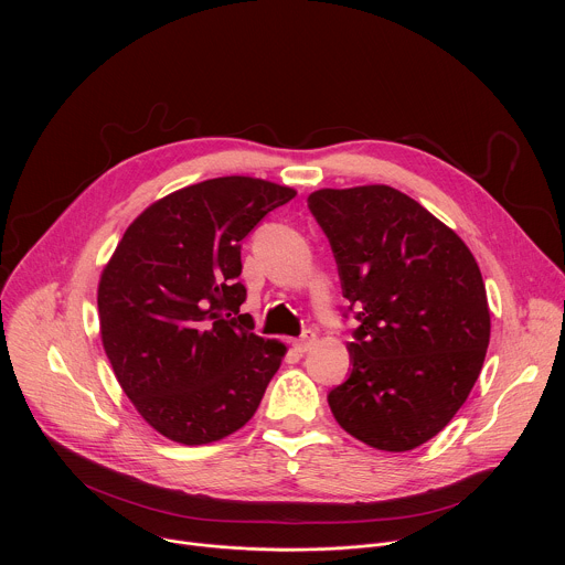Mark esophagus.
Masks as SVG:
<instances>
[{"label":"esophagus","instance_id":"34e87169","mask_svg":"<svg viewBox=\"0 0 565 565\" xmlns=\"http://www.w3.org/2000/svg\"><path fill=\"white\" fill-rule=\"evenodd\" d=\"M315 340H317V335H315L312 331H303V333H301V338H299V340H295V349H297L299 353H306V351H310V349H312Z\"/></svg>","mask_w":565,"mask_h":565}]
</instances>
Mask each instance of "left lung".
Returning <instances> with one entry per match:
<instances>
[{
    "label": "left lung",
    "mask_w": 565,
    "mask_h": 565,
    "mask_svg": "<svg viewBox=\"0 0 565 565\" xmlns=\"http://www.w3.org/2000/svg\"><path fill=\"white\" fill-rule=\"evenodd\" d=\"M308 210L324 230L353 331L351 375L329 393L344 431L409 451L462 407L490 344V308L462 238L388 185L317 190Z\"/></svg>",
    "instance_id": "8db88e82"
}]
</instances>
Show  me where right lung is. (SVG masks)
I'll use <instances>...</instances> for the list:
<instances>
[{
	"mask_svg": "<svg viewBox=\"0 0 565 565\" xmlns=\"http://www.w3.org/2000/svg\"><path fill=\"white\" fill-rule=\"evenodd\" d=\"M295 190L221 177L149 205L98 286L100 335L138 414L166 438L207 445L257 412L286 347L253 333L241 241Z\"/></svg>",
	"mask_w": 565,
	"mask_h": 565,
	"instance_id": "add662e5",
	"label": "right lung"
}]
</instances>
